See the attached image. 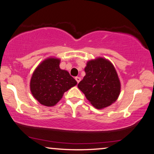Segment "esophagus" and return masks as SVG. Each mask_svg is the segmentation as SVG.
<instances>
[{
  "label": "esophagus",
  "mask_w": 154,
  "mask_h": 154,
  "mask_svg": "<svg viewBox=\"0 0 154 154\" xmlns=\"http://www.w3.org/2000/svg\"><path fill=\"white\" fill-rule=\"evenodd\" d=\"M75 81H77V83H79V82H80V81H81V78H80V77H75Z\"/></svg>",
  "instance_id": "34e87169"
}]
</instances>
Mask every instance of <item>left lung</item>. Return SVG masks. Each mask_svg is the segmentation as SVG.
Here are the masks:
<instances>
[{
    "mask_svg": "<svg viewBox=\"0 0 154 154\" xmlns=\"http://www.w3.org/2000/svg\"><path fill=\"white\" fill-rule=\"evenodd\" d=\"M85 75L78 85L87 100L95 108L109 106L118 98L121 83L112 63L103 57L88 61L85 67Z\"/></svg>",
    "mask_w": 154,
    "mask_h": 154,
    "instance_id": "left-lung-1",
    "label": "left lung"
}]
</instances>
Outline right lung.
I'll return each mask as SVG.
<instances>
[{
	"instance_id": "add662e5",
	"label": "right lung",
	"mask_w": 154,
	"mask_h": 154,
	"mask_svg": "<svg viewBox=\"0 0 154 154\" xmlns=\"http://www.w3.org/2000/svg\"><path fill=\"white\" fill-rule=\"evenodd\" d=\"M60 59L56 57L45 59L37 66L31 77L32 94L45 106H54L66 91L77 84L67 71L60 69Z\"/></svg>"
}]
</instances>
